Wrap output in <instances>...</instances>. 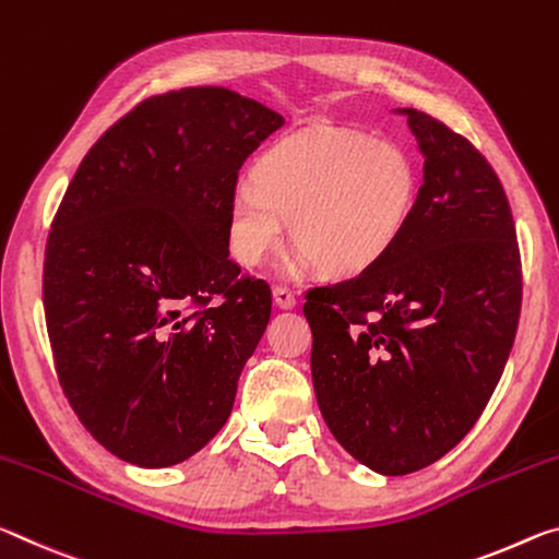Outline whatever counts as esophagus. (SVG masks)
Listing matches in <instances>:
<instances>
[{
	"label": "esophagus",
	"instance_id": "34e87169",
	"mask_svg": "<svg viewBox=\"0 0 559 559\" xmlns=\"http://www.w3.org/2000/svg\"><path fill=\"white\" fill-rule=\"evenodd\" d=\"M272 299H274V305H277L280 309H292L297 305V299H295V295H292V289H287V287H274L272 289Z\"/></svg>",
	"mask_w": 559,
	"mask_h": 559
}]
</instances>
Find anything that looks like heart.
Returning <instances> with one entry per match:
<instances>
[{
	"instance_id": "obj_1",
	"label": "heart",
	"mask_w": 559,
	"mask_h": 559,
	"mask_svg": "<svg viewBox=\"0 0 559 559\" xmlns=\"http://www.w3.org/2000/svg\"><path fill=\"white\" fill-rule=\"evenodd\" d=\"M418 200L411 155L361 133H301L272 145L227 205V245L258 267L292 242L319 274L356 277L404 237Z\"/></svg>"
}]
</instances>
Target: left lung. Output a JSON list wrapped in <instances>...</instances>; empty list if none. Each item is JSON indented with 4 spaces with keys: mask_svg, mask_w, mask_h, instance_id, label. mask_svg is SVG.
<instances>
[{
    "mask_svg": "<svg viewBox=\"0 0 559 559\" xmlns=\"http://www.w3.org/2000/svg\"><path fill=\"white\" fill-rule=\"evenodd\" d=\"M424 186L377 267L307 292L317 404L356 461L426 468L486 411L515 342L523 264L506 190L475 145L406 108Z\"/></svg>",
    "mask_w": 559,
    "mask_h": 559,
    "instance_id": "obj_1",
    "label": "left lung"
}]
</instances>
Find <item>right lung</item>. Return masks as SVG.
<instances>
[{
  "instance_id": "obj_1",
  "label": "right lung",
  "mask_w": 559,
  "mask_h": 559,
  "mask_svg": "<svg viewBox=\"0 0 559 559\" xmlns=\"http://www.w3.org/2000/svg\"><path fill=\"white\" fill-rule=\"evenodd\" d=\"M285 126L258 100L193 86L141 100L81 160L44 254L63 396L118 459L166 468L230 416L272 312L227 250L247 155Z\"/></svg>"
}]
</instances>
